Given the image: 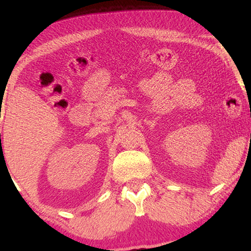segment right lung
<instances>
[{"mask_svg":"<svg viewBox=\"0 0 251 251\" xmlns=\"http://www.w3.org/2000/svg\"><path fill=\"white\" fill-rule=\"evenodd\" d=\"M0 135H1V134H0Z\"/></svg>","mask_w":251,"mask_h":251,"instance_id":"add662e5","label":"right lung"}]
</instances>
